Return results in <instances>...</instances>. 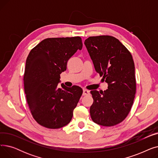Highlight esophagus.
Here are the masks:
<instances>
[{
    "label": "esophagus",
    "instance_id": "34e87169",
    "mask_svg": "<svg viewBox=\"0 0 158 158\" xmlns=\"http://www.w3.org/2000/svg\"><path fill=\"white\" fill-rule=\"evenodd\" d=\"M89 94V90H87V89H83V92H82V95H88Z\"/></svg>",
    "mask_w": 158,
    "mask_h": 158
}]
</instances>
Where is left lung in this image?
<instances>
[{
	"label": "left lung",
	"instance_id": "left-lung-1",
	"mask_svg": "<svg viewBox=\"0 0 158 158\" xmlns=\"http://www.w3.org/2000/svg\"><path fill=\"white\" fill-rule=\"evenodd\" d=\"M85 45L96 72L108 85L104 92L91 91L94 98L89 110L91 118L98 125L115 126L126 118L135 97L132 55L118 39L111 36L89 37Z\"/></svg>",
	"mask_w": 158,
	"mask_h": 158
}]
</instances>
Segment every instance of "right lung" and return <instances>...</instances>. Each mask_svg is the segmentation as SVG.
I'll return each instance as SVG.
<instances>
[{"instance_id": "add662e5", "label": "right lung", "mask_w": 158, "mask_h": 158, "mask_svg": "<svg viewBox=\"0 0 158 158\" xmlns=\"http://www.w3.org/2000/svg\"><path fill=\"white\" fill-rule=\"evenodd\" d=\"M82 48L81 37L52 38L41 41L29 52L23 84L33 118L48 129H59L71 121L82 94L81 87L69 88L60 82L68 60Z\"/></svg>"}]
</instances>
